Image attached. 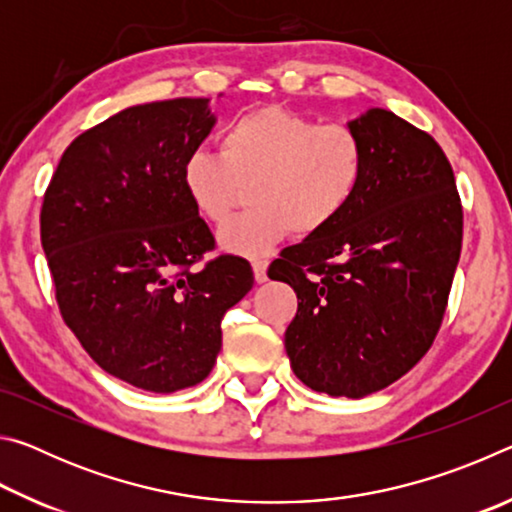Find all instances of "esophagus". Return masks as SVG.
Returning <instances> with one entry per match:
<instances>
[{"mask_svg":"<svg viewBox=\"0 0 512 512\" xmlns=\"http://www.w3.org/2000/svg\"><path fill=\"white\" fill-rule=\"evenodd\" d=\"M266 268H268V262L262 257L253 259V271H255V280L257 282H266Z\"/></svg>","mask_w":512,"mask_h":512,"instance_id":"1","label":"esophagus"}]
</instances>
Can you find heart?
Returning a JSON list of instances; mask_svg holds the SVG:
<instances>
[{
    "label": "heart",
    "instance_id": "obj_1",
    "mask_svg": "<svg viewBox=\"0 0 512 512\" xmlns=\"http://www.w3.org/2000/svg\"><path fill=\"white\" fill-rule=\"evenodd\" d=\"M219 150L198 146L189 153L183 185L196 212L221 225L235 212L244 185L253 183V210L219 232L228 253L246 257L268 253L293 230H325L348 210L366 169V151L352 128L318 124L280 106L232 119Z\"/></svg>",
    "mask_w": 512,
    "mask_h": 512
}]
</instances>
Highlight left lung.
Wrapping results in <instances>:
<instances>
[{
    "label": "left lung",
    "mask_w": 512,
    "mask_h": 512,
    "mask_svg": "<svg viewBox=\"0 0 512 512\" xmlns=\"http://www.w3.org/2000/svg\"><path fill=\"white\" fill-rule=\"evenodd\" d=\"M366 151L354 201L284 250L271 280L298 296L284 334L311 391L366 397L406 375L436 339L461 257L452 164L429 133L391 110L350 121Z\"/></svg>",
    "instance_id": "left-lung-1"
}]
</instances>
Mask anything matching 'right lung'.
I'll return each instance as SVG.
<instances>
[{"label":"right lung","mask_w":512,"mask_h":512,"mask_svg":"<svg viewBox=\"0 0 512 512\" xmlns=\"http://www.w3.org/2000/svg\"><path fill=\"white\" fill-rule=\"evenodd\" d=\"M214 121L207 99L121 110L67 146L42 201L60 316L108 375L142 391L210 375L223 314L255 282L246 259L205 262L214 237L183 185Z\"/></svg>","instance_id":"right-lung-1"}]
</instances>
